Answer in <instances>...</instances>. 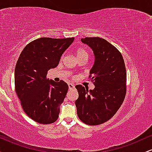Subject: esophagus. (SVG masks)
<instances>
[{
	"label": "esophagus",
	"instance_id": "34e87169",
	"mask_svg": "<svg viewBox=\"0 0 152 152\" xmlns=\"http://www.w3.org/2000/svg\"><path fill=\"white\" fill-rule=\"evenodd\" d=\"M68 85H69V89H72V88H74V87H75L74 85L73 84V83H69Z\"/></svg>",
	"mask_w": 152,
	"mask_h": 152
}]
</instances>
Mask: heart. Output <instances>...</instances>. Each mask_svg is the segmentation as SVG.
<instances>
[{
    "label": "heart",
    "mask_w": 152,
    "mask_h": 152,
    "mask_svg": "<svg viewBox=\"0 0 152 152\" xmlns=\"http://www.w3.org/2000/svg\"><path fill=\"white\" fill-rule=\"evenodd\" d=\"M88 52L84 48H78L76 50V56L77 57L78 60H81V59L86 58L88 59Z\"/></svg>",
    "instance_id": "b5f03b06"
}]
</instances>
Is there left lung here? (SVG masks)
I'll return each mask as SVG.
<instances>
[{
  "mask_svg": "<svg viewBox=\"0 0 152 152\" xmlns=\"http://www.w3.org/2000/svg\"><path fill=\"white\" fill-rule=\"evenodd\" d=\"M94 50V65L89 78L95 86L89 90L76 85L78 98L75 102L82 122L95 126L109 121L121 107L126 94V72L121 53L100 37L81 38Z\"/></svg>",
  "mask_w": 152,
  "mask_h": 152,
  "instance_id": "obj_1",
  "label": "left lung"
}]
</instances>
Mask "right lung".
<instances>
[{
	"label": "right lung",
	"mask_w": 152,
	"mask_h": 152,
	"mask_svg": "<svg viewBox=\"0 0 152 152\" xmlns=\"http://www.w3.org/2000/svg\"><path fill=\"white\" fill-rule=\"evenodd\" d=\"M74 38H40L22 50L15 69V90L24 112L34 121L49 124L58 119L69 86L47 78Z\"/></svg>",
	"instance_id": "right-lung-1"
}]
</instances>
